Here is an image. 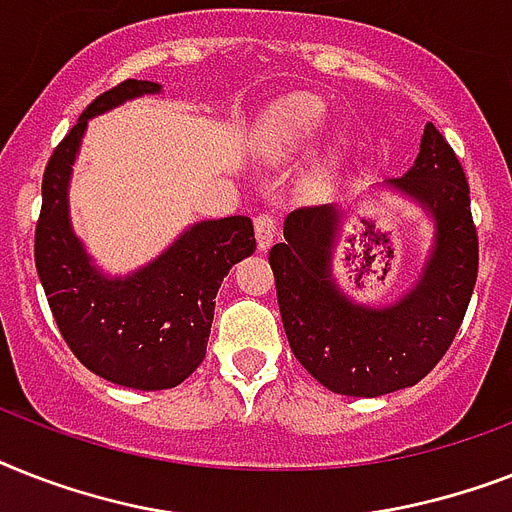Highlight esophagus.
Listing matches in <instances>:
<instances>
[{"instance_id": "34e87169", "label": "esophagus", "mask_w": 512, "mask_h": 512, "mask_svg": "<svg viewBox=\"0 0 512 512\" xmlns=\"http://www.w3.org/2000/svg\"><path fill=\"white\" fill-rule=\"evenodd\" d=\"M255 236H257V247L268 249L276 239V218L268 213H260L255 218Z\"/></svg>"}]
</instances>
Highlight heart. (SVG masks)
I'll return each mask as SVG.
<instances>
[{"label": "heart", "mask_w": 512, "mask_h": 512, "mask_svg": "<svg viewBox=\"0 0 512 512\" xmlns=\"http://www.w3.org/2000/svg\"><path fill=\"white\" fill-rule=\"evenodd\" d=\"M323 105L313 97H292L281 102L273 112V126H270V149L273 152H294V149L305 147L307 141L313 139L315 131L323 123Z\"/></svg>", "instance_id": "obj_1"}]
</instances>
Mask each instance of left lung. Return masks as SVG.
<instances>
[{"label":"left lung","mask_w":512,"mask_h":512,"mask_svg":"<svg viewBox=\"0 0 512 512\" xmlns=\"http://www.w3.org/2000/svg\"><path fill=\"white\" fill-rule=\"evenodd\" d=\"M434 218V247L421 278L394 305L352 302L331 276L334 207H299L284 220L270 268L286 339L302 368L326 389L381 397L418 384L450 350L479 273V236L463 165L434 123L415 165L386 181Z\"/></svg>","instance_id":"obj_1"}]
</instances>
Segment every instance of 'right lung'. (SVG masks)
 I'll use <instances>...</instances> for the list:
<instances>
[{
	"instance_id": "add662e5",
	"label": "right lung",
	"mask_w": 512,
	"mask_h": 512,
	"mask_svg": "<svg viewBox=\"0 0 512 512\" xmlns=\"http://www.w3.org/2000/svg\"><path fill=\"white\" fill-rule=\"evenodd\" d=\"M160 83L128 81L99 94L57 144L41 181L36 270L54 321L91 373L128 389H170L205 360L215 294L231 265L255 252L247 215L202 220L131 276L110 278L91 265L68 215L70 170L94 115L157 94Z\"/></svg>"
}]
</instances>
